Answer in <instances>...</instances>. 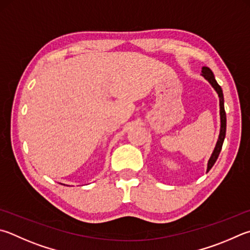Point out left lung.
<instances>
[{"label": "left lung", "mask_w": 250, "mask_h": 250, "mask_svg": "<svg viewBox=\"0 0 250 250\" xmlns=\"http://www.w3.org/2000/svg\"><path fill=\"white\" fill-rule=\"evenodd\" d=\"M202 75L206 78L210 84L214 87V89L216 90V93L219 94L220 97V115H221V131H220V137L219 140H217L216 146L214 148V151L212 153V156L210 160H208V171L212 168V166L214 165V163L216 162L217 157L220 155V152L222 149V145H223L224 139H225V133H226V113H225V109H224V97H223V92H222L221 86L217 84V82L214 79V75H213L212 71L208 69L207 66L202 67Z\"/></svg>", "instance_id": "1"}]
</instances>
